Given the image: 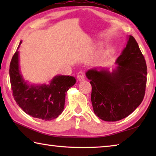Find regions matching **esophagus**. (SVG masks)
I'll list each match as a JSON object with an SVG mask.
<instances>
[{"instance_id": "34e87169", "label": "esophagus", "mask_w": 156, "mask_h": 156, "mask_svg": "<svg viewBox=\"0 0 156 156\" xmlns=\"http://www.w3.org/2000/svg\"><path fill=\"white\" fill-rule=\"evenodd\" d=\"M77 78H78V80L79 81H82V80H84V73L83 72V71H80V72H79L78 73Z\"/></svg>"}]
</instances>
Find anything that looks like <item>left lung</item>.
Instances as JSON below:
<instances>
[{"mask_svg": "<svg viewBox=\"0 0 156 156\" xmlns=\"http://www.w3.org/2000/svg\"><path fill=\"white\" fill-rule=\"evenodd\" d=\"M115 69H89L86 76L91 84L94 112L102 120L115 122L127 117L143 100L147 67L138 44L132 36L116 60Z\"/></svg>", "mask_w": 156, "mask_h": 156, "instance_id": "obj_1", "label": "left lung"}]
</instances>
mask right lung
<instances>
[{
    "label": "right lung",
    "mask_w": 156,
    "mask_h": 156,
    "mask_svg": "<svg viewBox=\"0 0 156 156\" xmlns=\"http://www.w3.org/2000/svg\"><path fill=\"white\" fill-rule=\"evenodd\" d=\"M18 54V51L15 52L9 65L10 83L14 100L27 114L34 118L43 120L55 119L64 109L65 95L75 84V78L58 75L49 84L30 85L20 73Z\"/></svg>",
    "instance_id": "1"
}]
</instances>
